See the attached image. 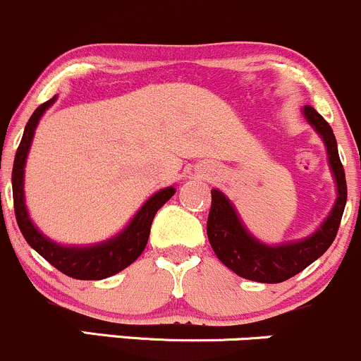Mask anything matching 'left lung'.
I'll return each mask as SVG.
<instances>
[{
	"label": "left lung",
	"instance_id": "left-lung-1",
	"mask_svg": "<svg viewBox=\"0 0 361 361\" xmlns=\"http://www.w3.org/2000/svg\"><path fill=\"white\" fill-rule=\"evenodd\" d=\"M303 116L326 145L327 159L338 189L333 209L317 232L298 242L266 245L247 232L228 197L218 189L212 191V209L206 225L209 244L226 268L250 281L281 283L298 274L329 249L341 224L348 189L334 133L312 105L303 107Z\"/></svg>",
	"mask_w": 361,
	"mask_h": 361
}]
</instances>
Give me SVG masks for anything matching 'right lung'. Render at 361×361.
<instances>
[{
  "instance_id": "right-lung-1",
  "label": "right lung",
  "mask_w": 361,
  "mask_h": 361,
  "mask_svg": "<svg viewBox=\"0 0 361 361\" xmlns=\"http://www.w3.org/2000/svg\"><path fill=\"white\" fill-rule=\"evenodd\" d=\"M54 100L56 97H52L51 100H47V102L35 109L34 114L28 119L22 141L18 145L17 155H15L11 185H13V204L18 228L25 237L28 245L37 250L49 264L66 274V276L75 279L109 278L128 268L131 262H135L141 256V252L147 247L153 218H155L157 212L161 206L173 196L176 188H165L153 194L141 206L140 212L135 214V218L129 221V225L123 232L109 238V240L100 242V244L87 247H66L56 244L46 235L40 233L37 226L32 224L27 212L25 196H23V169H25L27 155L28 149H30L35 128H37L40 117L51 107Z\"/></svg>"
}]
</instances>
